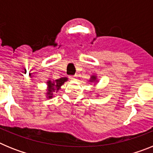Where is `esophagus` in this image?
Here are the masks:
<instances>
[{
  "label": "esophagus",
  "instance_id": "34e87169",
  "mask_svg": "<svg viewBox=\"0 0 153 153\" xmlns=\"http://www.w3.org/2000/svg\"><path fill=\"white\" fill-rule=\"evenodd\" d=\"M69 77H70V79H76V78H77V76H76V75L70 76Z\"/></svg>",
  "mask_w": 153,
  "mask_h": 153
}]
</instances>
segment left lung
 I'll return each instance as SVG.
<instances>
[{
	"mask_svg": "<svg viewBox=\"0 0 153 153\" xmlns=\"http://www.w3.org/2000/svg\"><path fill=\"white\" fill-rule=\"evenodd\" d=\"M90 82H96V83H97V76H91V78H90Z\"/></svg>",
	"mask_w": 153,
	"mask_h": 153,
	"instance_id": "1",
	"label": "left lung"
}]
</instances>
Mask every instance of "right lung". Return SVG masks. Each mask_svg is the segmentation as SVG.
<instances>
[{
  "mask_svg": "<svg viewBox=\"0 0 153 153\" xmlns=\"http://www.w3.org/2000/svg\"><path fill=\"white\" fill-rule=\"evenodd\" d=\"M68 80L67 77H61L58 79H55V80H48L47 82V86H48V89H47V98L51 99L53 97V94L54 92H58L59 90L60 89L62 85L66 82V81Z\"/></svg>",
  "mask_w": 153,
  "mask_h": 153,
  "instance_id": "add662e5",
  "label": "right lung"
}]
</instances>
